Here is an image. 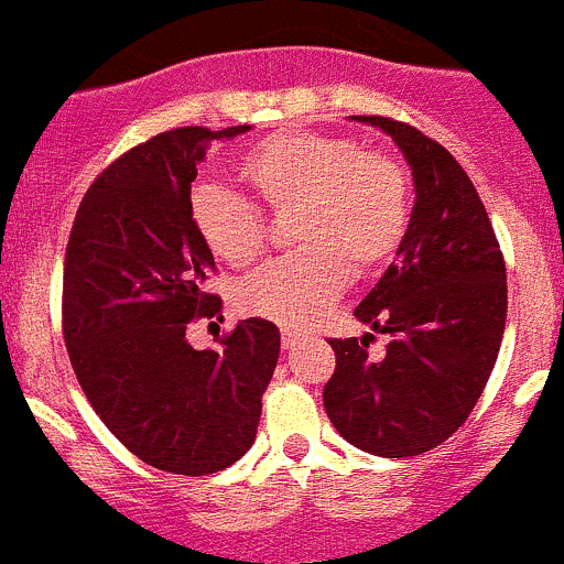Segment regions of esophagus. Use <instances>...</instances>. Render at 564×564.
Returning <instances> with one entry per match:
<instances>
[{
    "instance_id": "obj_1",
    "label": "esophagus",
    "mask_w": 564,
    "mask_h": 564,
    "mask_svg": "<svg viewBox=\"0 0 564 564\" xmlns=\"http://www.w3.org/2000/svg\"><path fill=\"white\" fill-rule=\"evenodd\" d=\"M304 340H307V335H304L302 329H293V327L282 329V346H285V349H296V346H302Z\"/></svg>"
}]
</instances>
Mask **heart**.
Returning a JSON list of instances; mask_svg holds the SVG:
<instances>
[{"label": "heart", "instance_id": "1", "mask_svg": "<svg viewBox=\"0 0 564 564\" xmlns=\"http://www.w3.org/2000/svg\"><path fill=\"white\" fill-rule=\"evenodd\" d=\"M237 175L271 209L299 204L296 246L237 288V310L302 329L346 291L349 268L375 273L400 251L411 224V187L400 164L364 153L355 139L276 131L242 151ZM189 220L220 262L246 268L265 248L260 206L220 184H198Z\"/></svg>", "mask_w": 564, "mask_h": 564}]
</instances>
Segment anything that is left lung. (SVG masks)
<instances>
[{
	"instance_id": "left-lung-1",
	"label": "left lung",
	"mask_w": 564,
	"mask_h": 564,
	"mask_svg": "<svg viewBox=\"0 0 564 564\" xmlns=\"http://www.w3.org/2000/svg\"><path fill=\"white\" fill-rule=\"evenodd\" d=\"M397 142L413 175L411 224L397 260L355 307L389 335L335 338L324 408L335 431L371 456L408 458L467 422L498 360L506 327V262L478 189L422 131L389 117H352Z\"/></svg>"
}]
</instances>
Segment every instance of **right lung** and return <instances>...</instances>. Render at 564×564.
Here are the masks:
<instances>
[{"mask_svg": "<svg viewBox=\"0 0 564 564\" xmlns=\"http://www.w3.org/2000/svg\"><path fill=\"white\" fill-rule=\"evenodd\" d=\"M248 126L175 128L137 144L83 195L64 260V340L83 394L137 458L175 475L226 469L254 444L279 358L265 318L220 349L187 327L220 316L206 293L215 257L189 220L206 148Z\"/></svg>", "mask_w": 564, "mask_h": 564, "instance_id": "1", "label": "right lung"}]
</instances>
